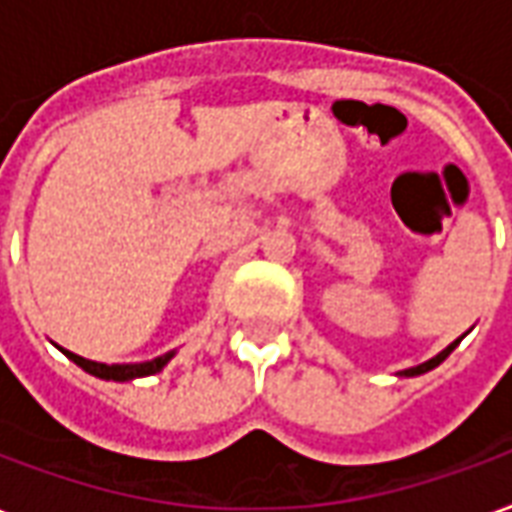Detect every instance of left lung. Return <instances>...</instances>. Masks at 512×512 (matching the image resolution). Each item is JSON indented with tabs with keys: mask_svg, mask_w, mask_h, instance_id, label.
Returning <instances> with one entry per match:
<instances>
[{
	"mask_svg": "<svg viewBox=\"0 0 512 512\" xmlns=\"http://www.w3.org/2000/svg\"><path fill=\"white\" fill-rule=\"evenodd\" d=\"M461 343V340H455V343H450L447 345V348H444V351H441V354H436L433 356V359H428V362H422V365H417V367H408V370H403V373H400V376H422V373H428V370H433V367H439L441 362H444V359H447V356L452 354V351H455V345Z\"/></svg>",
	"mask_w": 512,
	"mask_h": 512,
	"instance_id": "8db88e82",
	"label": "left lung"
}]
</instances>
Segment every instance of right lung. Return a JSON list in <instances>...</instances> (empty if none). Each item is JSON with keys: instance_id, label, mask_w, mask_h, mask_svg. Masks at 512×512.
Returning <instances> with one entry per match:
<instances>
[{"instance_id": "1", "label": "right lung", "mask_w": 512, "mask_h": 512, "mask_svg": "<svg viewBox=\"0 0 512 512\" xmlns=\"http://www.w3.org/2000/svg\"><path fill=\"white\" fill-rule=\"evenodd\" d=\"M62 354L68 356L71 362L87 370L90 376L95 378H104V381H134V378H145V376H153L158 370H164L169 359L175 356V351H169L164 356H156V359H150V362H139V365H104V362H90V359H84V356H76L71 351H65L60 348Z\"/></svg>"}]
</instances>
